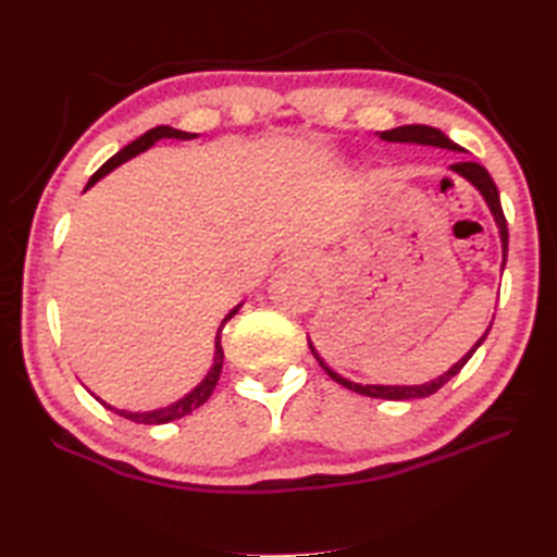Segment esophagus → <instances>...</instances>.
Returning <instances> with one entry per match:
<instances>
[{
	"label": "esophagus",
	"instance_id": "1",
	"mask_svg": "<svg viewBox=\"0 0 557 557\" xmlns=\"http://www.w3.org/2000/svg\"><path fill=\"white\" fill-rule=\"evenodd\" d=\"M297 262H299V265H305V256H299V258H297Z\"/></svg>",
	"mask_w": 557,
	"mask_h": 557
}]
</instances>
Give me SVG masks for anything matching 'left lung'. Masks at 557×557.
Wrapping results in <instances>:
<instances>
[{"mask_svg":"<svg viewBox=\"0 0 557 557\" xmlns=\"http://www.w3.org/2000/svg\"><path fill=\"white\" fill-rule=\"evenodd\" d=\"M382 138H384V140H394V144L438 146V148L458 150V153L462 150L458 144H453V140H450L446 134H443V131L433 128V126H421V124H411V126H399V128H392V131H382ZM450 168H453L455 173H458V175H462L465 180H470L472 185L482 191V197L487 199V205H490L492 214H494V221H497V226H499L502 250H504V262H507L509 228H507V216H504V209H502V201H499L497 185H494V180L490 177L487 170H484L480 163H474V160H460V163H453ZM502 268H504V265H502ZM490 329H492V326H490ZM490 329L484 331V336H482L478 343H474V348L468 352V356H465L462 360L455 362V366L446 372V375H441L438 380L426 382V384H413V387H392V384H389V387H384V384H366V387H362V384L350 382V380H346V377H341L338 372H333V370L326 366V362H323V360L319 358V352L313 350L311 343H309V348H311V352H313V358L319 360V366H321L323 370H326V375H329L331 380H336L338 384H343V387H346V389H352V392H358V394H366V397H375V399H394V401H399V399L429 397V394L438 392V389L443 387V384H446L448 380H453V377L458 375V372L465 368V362H468V360L472 358V352L482 346V341H484V338H487Z\"/></svg>","mask_w":557,"mask_h":557,"instance_id":"left-lung-1","label":"left lung"}]
</instances>
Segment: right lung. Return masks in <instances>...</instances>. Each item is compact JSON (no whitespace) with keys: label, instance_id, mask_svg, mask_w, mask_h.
Instances as JSON below:
<instances>
[{"label":"right lung","instance_id":"right-lung-1","mask_svg":"<svg viewBox=\"0 0 557 557\" xmlns=\"http://www.w3.org/2000/svg\"><path fill=\"white\" fill-rule=\"evenodd\" d=\"M197 134H187V131H177V128H170V126H156V128H150V131H146L144 136L140 138H136L134 144H128L126 148H121L116 156H111L107 163L97 170V173L89 177V182H87V187L85 189H89L95 185V182L99 180V177H104L107 173H111V170H114L116 165H121V163H126L128 158H134V156H138V153H144L146 148H150L156 144V140H160V138H195ZM238 311V307L228 313V317L224 319V323L234 317V313ZM224 323H221V329H224ZM221 329H219V336H216V356H214V366H211V370H209V375L205 377V382L199 384V387H195L191 389L187 397H182L180 401H175V404H170V407H165V409H158V411H146V413H134V411H121V409H114L111 407V404H107V401H102L107 409H111V411H116L119 417H124V419H128V421H136V423H168V421H175V419H182V417H187V413H191L195 409H199L201 404H205L209 397H211V392H214V387H216V382H219V377H221V368H224V348H221Z\"/></svg>","mask_w":557,"mask_h":557}]
</instances>
